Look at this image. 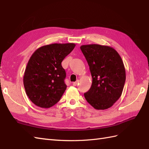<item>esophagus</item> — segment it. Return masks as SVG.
<instances>
[{
	"label": "esophagus",
	"mask_w": 149,
	"mask_h": 149,
	"mask_svg": "<svg viewBox=\"0 0 149 149\" xmlns=\"http://www.w3.org/2000/svg\"><path fill=\"white\" fill-rule=\"evenodd\" d=\"M78 83H79V80H77L75 82L72 83V85H73V86H77L78 85Z\"/></svg>",
	"instance_id": "esophagus-1"
}]
</instances>
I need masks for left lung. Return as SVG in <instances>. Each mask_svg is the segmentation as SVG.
I'll return each instance as SVG.
<instances>
[{
	"label": "left lung",
	"instance_id": "obj_1",
	"mask_svg": "<svg viewBox=\"0 0 149 149\" xmlns=\"http://www.w3.org/2000/svg\"><path fill=\"white\" fill-rule=\"evenodd\" d=\"M89 66L92 84L84 96L97 110L110 108L120 98L126 80L125 68L114 48L99 44L80 47Z\"/></svg>",
	"mask_w": 149,
	"mask_h": 149
}]
</instances>
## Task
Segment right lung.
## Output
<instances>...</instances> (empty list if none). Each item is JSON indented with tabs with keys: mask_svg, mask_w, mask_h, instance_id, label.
Returning <instances> with one entry per match:
<instances>
[{
	"mask_svg": "<svg viewBox=\"0 0 149 149\" xmlns=\"http://www.w3.org/2000/svg\"><path fill=\"white\" fill-rule=\"evenodd\" d=\"M74 43H52L39 47L28 61L23 77L26 95L40 107L59 102L66 89V71L61 63L75 47Z\"/></svg>",
	"mask_w": 149,
	"mask_h": 149,
	"instance_id": "add662e5",
	"label": "right lung"
}]
</instances>
